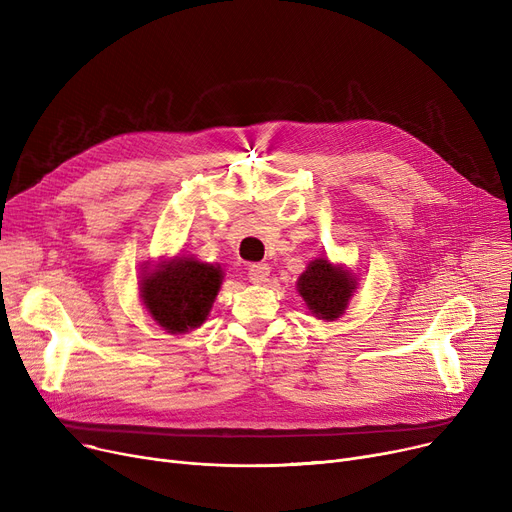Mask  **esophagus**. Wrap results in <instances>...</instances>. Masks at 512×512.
Masks as SVG:
<instances>
[{
    "instance_id": "esophagus-1",
    "label": "esophagus",
    "mask_w": 512,
    "mask_h": 512,
    "mask_svg": "<svg viewBox=\"0 0 512 512\" xmlns=\"http://www.w3.org/2000/svg\"><path fill=\"white\" fill-rule=\"evenodd\" d=\"M247 276L253 284H263V282H267V276H270V265H267V263H251Z\"/></svg>"
}]
</instances>
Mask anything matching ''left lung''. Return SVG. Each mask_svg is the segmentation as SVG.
<instances>
[{"instance_id":"left-lung-1","label":"left lung","mask_w":512,"mask_h":512,"mask_svg":"<svg viewBox=\"0 0 512 512\" xmlns=\"http://www.w3.org/2000/svg\"><path fill=\"white\" fill-rule=\"evenodd\" d=\"M355 290V278L334 267L326 257L309 263L299 278V292L307 307L321 319H334L344 313L351 292Z\"/></svg>"}]
</instances>
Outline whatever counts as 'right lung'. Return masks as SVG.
<instances>
[{"instance_id":"add662e5","label":"right lung","mask_w":512,"mask_h":512,"mask_svg":"<svg viewBox=\"0 0 512 512\" xmlns=\"http://www.w3.org/2000/svg\"><path fill=\"white\" fill-rule=\"evenodd\" d=\"M220 284V267L178 257L143 276L141 297L157 324L176 334L203 324Z\"/></svg>"}]
</instances>
